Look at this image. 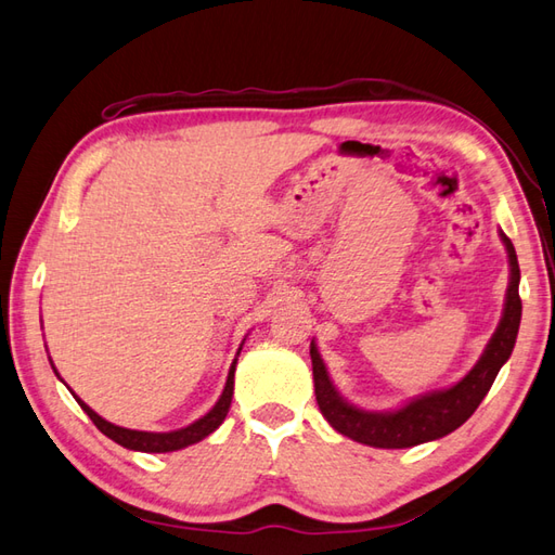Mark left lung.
Wrapping results in <instances>:
<instances>
[{
    "label": "left lung",
    "instance_id": "1",
    "mask_svg": "<svg viewBox=\"0 0 555 555\" xmlns=\"http://www.w3.org/2000/svg\"><path fill=\"white\" fill-rule=\"evenodd\" d=\"M501 241L507 249L509 262V284L505 293L503 318L498 322V330L493 332L491 341L486 344L479 361H476V365L457 385L438 389V392L430 395H421L395 411H365L349 404V401L336 392L318 346H314V341L310 344L314 397H318L322 416L330 421V426L334 430H339L341 436L356 442L371 444V448L401 450L450 436L452 430H457L462 423L479 409L483 397L488 395V389L493 385L495 375L501 373V367L515 349L519 320H522L519 264L515 245L509 243V237L503 231Z\"/></svg>",
    "mask_w": 555,
    "mask_h": 555
}]
</instances>
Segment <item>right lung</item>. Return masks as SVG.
Returning <instances> with one entry per match:
<instances>
[{
    "label": "right lung",
    "instance_id": "1",
    "mask_svg": "<svg viewBox=\"0 0 555 555\" xmlns=\"http://www.w3.org/2000/svg\"><path fill=\"white\" fill-rule=\"evenodd\" d=\"M243 349V346H241ZM241 349H237V353H241ZM235 363L237 358L231 365V371H228V379H225V387H223V395L219 397V401H216L214 409L209 411V414L202 416L199 421L190 423L188 428H180V430H170V433H146V430H129V428H122V426H115V423L105 421L95 414V411L83 404V401L76 397V401H79V406L89 414V418L95 423V428L103 433V436H107L111 440H115L117 444H122V448L127 450H137V452H176V450H182L188 448V444H194L204 440L206 436H211V433L221 426L228 409H231V399H233V379H235ZM54 371V365H52ZM57 373V371H54Z\"/></svg>",
    "mask_w": 555,
    "mask_h": 555
}]
</instances>
